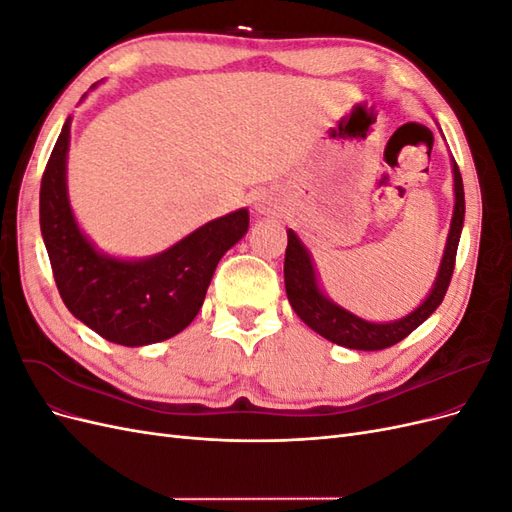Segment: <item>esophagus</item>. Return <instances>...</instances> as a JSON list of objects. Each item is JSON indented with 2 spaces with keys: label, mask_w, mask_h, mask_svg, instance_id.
Listing matches in <instances>:
<instances>
[{
  "label": "esophagus",
  "mask_w": 512,
  "mask_h": 512,
  "mask_svg": "<svg viewBox=\"0 0 512 512\" xmlns=\"http://www.w3.org/2000/svg\"><path fill=\"white\" fill-rule=\"evenodd\" d=\"M256 209H258V211H267V207H265V205H256Z\"/></svg>",
  "instance_id": "34e87169"
}]
</instances>
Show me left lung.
Listing matches in <instances>:
<instances>
[{
	"label": "left lung",
	"instance_id": "8db88e82",
	"mask_svg": "<svg viewBox=\"0 0 512 512\" xmlns=\"http://www.w3.org/2000/svg\"><path fill=\"white\" fill-rule=\"evenodd\" d=\"M453 173H455V213L451 222V232H448V241H446V250H444L436 286H433L431 294L421 307L414 309L410 316L401 320L386 322V324L367 322L363 318H356L354 314L346 312V309H342L339 305L331 303L318 290L314 267H312V260H309L307 250L301 245L299 237L294 235L292 230H288V245H286V260H284L286 294L292 309L309 329H314L322 337H327L329 342L344 348L384 350L399 344L401 339L408 337L416 327H421V324L436 312L455 271L457 245H459L461 228H463V213H466L463 181H461L457 164H453Z\"/></svg>",
	"mask_w": 512,
	"mask_h": 512
}]
</instances>
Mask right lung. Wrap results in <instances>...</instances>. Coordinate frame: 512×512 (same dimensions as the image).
I'll return each mask as SVG.
<instances>
[{
    "instance_id": "add662e5",
    "label": "right lung",
    "mask_w": 512,
    "mask_h": 512,
    "mask_svg": "<svg viewBox=\"0 0 512 512\" xmlns=\"http://www.w3.org/2000/svg\"><path fill=\"white\" fill-rule=\"evenodd\" d=\"M68 143L70 119L40 185V230L61 299L74 318L119 346H147L181 333L203 307L220 258L247 232V209L200 226L147 260L102 256L76 226L68 203Z\"/></svg>"
}]
</instances>
